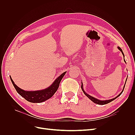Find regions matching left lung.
<instances>
[{"label":"left lung","instance_id":"obj_1","mask_svg":"<svg viewBox=\"0 0 135 135\" xmlns=\"http://www.w3.org/2000/svg\"><path fill=\"white\" fill-rule=\"evenodd\" d=\"M118 50H119V51H120V52H122V55H123V57H124V61L125 62H126V61H125V60H124V54H123V51H122V49L119 47H118ZM127 78L126 79V81H125V84H124V87H123V89H122V92L119 94V95H118L117 97H114V98H113V99H109V100H99V99H96V98H95L94 97H93V96H90L89 95H88V93H87L86 92H85V91H84V89H83V83H82V82H81V89H82V91H83V93H84V95L86 96L87 97H88L89 99H90L92 102H93L94 103H95V104H98V105H105V104H108V103H110V102H112V101H113V100H114L115 99H116L118 97H119L121 94L122 93V92H123V90H124V87H125V85H126V81H127Z\"/></svg>","mask_w":135,"mask_h":135}]
</instances>
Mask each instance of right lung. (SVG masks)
<instances>
[{"label":"right lung","instance_id":"right-lung-1","mask_svg":"<svg viewBox=\"0 0 135 135\" xmlns=\"http://www.w3.org/2000/svg\"><path fill=\"white\" fill-rule=\"evenodd\" d=\"M66 71L63 73L62 74L57 78L53 83L47 88L38 91H28L23 90V89L19 88L18 86H17V85L15 84L11 76L10 79L16 91L20 95H21L25 100L28 102H30V103H40L50 99L51 97L53 96L59 88L60 81L62 80L65 74H66Z\"/></svg>","mask_w":135,"mask_h":135}]
</instances>
